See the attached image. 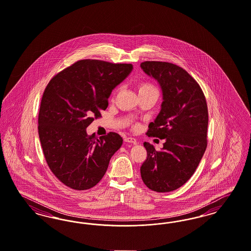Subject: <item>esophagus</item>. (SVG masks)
Returning a JSON list of instances; mask_svg holds the SVG:
<instances>
[{"label":"esophagus","instance_id":"1","mask_svg":"<svg viewBox=\"0 0 251 251\" xmlns=\"http://www.w3.org/2000/svg\"><path fill=\"white\" fill-rule=\"evenodd\" d=\"M125 141H126V142H129V143H133V144H137V143H138L137 139H134V138H131V137L126 138Z\"/></svg>","mask_w":251,"mask_h":251}]
</instances>
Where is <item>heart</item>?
<instances>
[{
    "mask_svg": "<svg viewBox=\"0 0 251 251\" xmlns=\"http://www.w3.org/2000/svg\"><path fill=\"white\" fill-rule=\"evenodd\" d=\"M120 90V88H117L115 94L117 93ZM138 91L139 95H148V94H154L157 95V88L154 86V84L150 83V82H140L138 84Z\"/></svg>",
    "mask_w": 251,
    "mask_h": 251,
    "instance_id": "b5f03b06",
    "label": "heart"
}]
</instances>
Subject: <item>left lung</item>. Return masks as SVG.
<instances>
[{"mask_svg": "<svg viewBox=\"0 0 251 251\" xmlns=\"http://www.w3.org/2000/svg\"><path fill=\"white\" fill-rule=\"evenodd\" d=\"M143 72L157 81L163 93L161 111L147 135L165 139L161 151L144 142L147 159L140 167L144 184L157 193L181 187L193 176L207 146V104L200 85L181 67L144 61Z\"/></svg>", "mask_w": 251, "mask_h": 251, "instance_id": "left-lung-1", "label": "left lung"}]
</instances>
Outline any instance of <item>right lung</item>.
<instances>
[{
	"instance_id": "1",
	"label": "right lung",
	"mask_w": 251,
	"mask_h": 251,
	"mask_svg": "<svg viewBox=\"0 0 251 251\" xmlns=\"http://www.w3.org/2000/svg\"><path fill=\"white\" fill-rule=\"evenodd\" d=\"M132 64L82 59L55 75L42 98L38 133L47 165L66 186L84 191L105 175L123 144L115 132L98 138L86 127L108 107L112 89L131 73Z\"/></svg>"
}]
</instances>
